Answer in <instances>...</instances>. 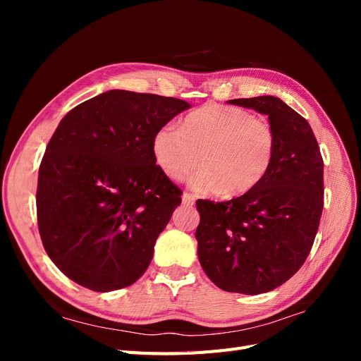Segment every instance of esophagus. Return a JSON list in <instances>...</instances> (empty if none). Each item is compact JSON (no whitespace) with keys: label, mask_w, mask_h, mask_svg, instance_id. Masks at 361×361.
<instances>
[{"label":"esophagus","mask_w":361,"mask_h":361,"mask_svg":"<svg viewBox=\"0 0 361 361\" xmlns=\"http://www.w3.org/2000/svg\"><path fill=\"white\" fill-rule=\"evenodd\" d=\"M194 202H195V197H194L192 194H190V192H183V195H182V203H183V204L192 206V204H194Z\"/></svg>","instance_id":"34e87169"}]
</instances>
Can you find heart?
Returning a JSON list of instances; mask_svg holds the SVG:
<instances>
[{
    "label": "heart",
    "instance_id": "1",
    "mask_svg": "<svg viewBox=\"0 0 361 361\" xmlns=\"http://www.w3.org/2000/svg\"><path fill=\"white\" fill-rule=\"evenodd\" d=\"M152 155L169 179L191 178L200 192L243 195L264 180L276 157L277 137L265 118L244 108L207 104L183 118L180 129L161 126L152 137Z\"/></svg>",
    "mask_w": 361,
    "mask_h": 361
}]
</instances>
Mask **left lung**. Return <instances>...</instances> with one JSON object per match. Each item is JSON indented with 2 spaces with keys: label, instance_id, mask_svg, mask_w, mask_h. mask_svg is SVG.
Here are the masks:
<instances>
[{
  "label": "left lung",
  "instance_id": "1",
  "mask_svg": "<svg viewBox=\"0 0 361 361\" xmlns=\"http://www.w3.org/2000/svg\"><path fill=\"white\" fill-rule=\"evenodd\" d=\"M228 104L268 116L276 157L264 180L241 197L197 200V253L218 288L257 295L288 281L310 253L324 207V161L307 120L279 97Z\"/></svg>",
  "mask_w": 361,
  "mask_h": 361
}]
</instances>
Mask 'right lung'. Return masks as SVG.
<instances>
[{
    "label": "right lung",
    "mask_w": 361,
    "mask_h": 361,
    "mask_svg": "<svg viewBox=\"0 0 361 361\" xmlns=\"http://www.w3.org/2000/svg\"><path fill=\"white\" fill-rule=\"evenodd\" d=\"M190 104L110 90L61 118L39 167L37 224L48 256L96 292L145 274L182 191L152 155V137Z\"/></svg>",
    "instance_id": "add662e5"
}]
</instances>
